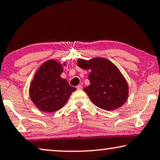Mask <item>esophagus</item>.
I'll use <instances>...</instances> for the list:
<instances>
[{
	"instance_id": "34e87169",
	"label": "esophagus",
	"mask_w": 160,
	"mask_h": 160,
	"mask_svg": "<svg viewBox=\"0 0 160 160\" xmlns=\"http://www.w3.org/2000/svg\"><path fill=\"white\" fill-rule=\"evenodd\" d=\"M77 89H78V90H82V86H81V85H78V86H77Z\"/></svg>"
}]
</instances>
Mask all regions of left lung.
Segmentation results:
<instances>
[{"mask_svg":"<svg viewBox=\"0 0 160 160\" xmlns=\"http://www.w3.org/2000/svg\"><path fill=\"white\" fill-rule=\"evenodd\" d=\"M79 67L90 70V85L84 88L91 102L98 108L112 110L120 108L128 97V85L122 74L111 61L103 58L89 61L79 59Z\"/></svg>","mask_w":160,"mask_h":160,"instance_id":"8db88e82","label":"left lung"}]
</instances>
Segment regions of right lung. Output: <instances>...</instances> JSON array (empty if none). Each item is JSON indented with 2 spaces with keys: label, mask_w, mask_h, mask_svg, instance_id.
<instances>
[{
  "label": "right lung",
  "mask_w": 160,
  "mask_h": 160,
  "mask_svg": "<svg viewBox=\"0 0 160 160\" xmlns=\"http://www.w3.org/2000/svg\"><path fill=\"white\" fill-rule=\"evenodd\" d=\"M62 72V65L55 60L44 62L36 72L29 93L32 102L39 110L48 112L57 111L76 91L66 79L61 78Z\"/></svg>",
  "instance_id": "add662e5"
}]
</instances>
